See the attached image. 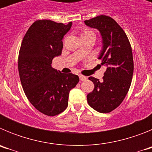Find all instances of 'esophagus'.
Segmentation results:
<instances>
[{
	"label": "esophagus",
	"instance_id": "1",
	"mask_svg": "<svg viewBox=\"0 0 152 152\" xmlns=\"http://www.w3.org/2000/svg\"><path fill=\"white\" fill-rule=\"evenodd\" d=\"M79 77H80V80H81V81H85V80L88 79V77H86V76H84V75H79Z\"/></svg>",
	"mask_w": 152,
	"mask_h": 152
}]
</instances>
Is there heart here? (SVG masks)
<instances>
[{
  "instance_id": "obj_1",
  "label": "heart",
  "mask_w": 152,
  "mask_h": 152,
  "mask_svg": "<svg viewBox=\"0 0 152 152\" xmlns=\"http://www.w3.org/2000/svg\"><path fill=\"white\" fill-rule=\"evenodd\" d=\"M86 32H91V31H89V30H85V31H84V33H86Z\"/></svg>"
}]
</instances>
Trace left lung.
<instances>
[{"label":"left lung","instance_id":"left-lung-1","mask_svg":"<svg viewBox=\"0 0 152 152\" xmlns=\"http://www.w3.org/2000/svg\"><path fill=\"white\" fill-rule=\"evenodd\" d=\"M84 23L100 31L103 49L98 58L107 66L102 81L89 77L94 89L87 96L88 104L97 112L110 113L121 104L131 85L134 69L131 45L124 30L110 17L100 15Z\"/></svg>","mask_w":152,"mask_h":152}]
</instances>
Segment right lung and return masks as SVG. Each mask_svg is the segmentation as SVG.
<instances>
[{
    "label": "right lung",
    "instance_id": "1",
    "mask_svg": "<svg viewBox=\"0 0 152 152\" xmlns=\"http://www.w3.org/2000/svg\"><path fill=\"white\" fill-rule=\"evenodd\" d=\"M72 25L36 20L21 43L18 70L23 89L31 104L46 116H56L67 108L70 91L79 81L77 75L52 67V59L61 56L62 39Z\"/></svg>",
    "mask_w": 152,
    "mask_h": 152
}]
</instances>
